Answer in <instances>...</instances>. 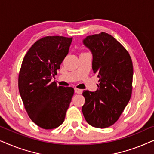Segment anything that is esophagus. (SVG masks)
Segmentation results:
<instances>
[{"instance_id":"obj_1","label":"esophagus","mask_w":154,"mask_h":154,"mask_svg":"<svg viewBox=\"0 0 154 154\" xmlns=\"http://www.w3.org/2000/svg\"><path fill=\"white\" fill-rule=\"evenodd\" d=\"M75 92L77 94H82V92H83V90L79 89V88H75Z\"/></svg>"}]
</instances>
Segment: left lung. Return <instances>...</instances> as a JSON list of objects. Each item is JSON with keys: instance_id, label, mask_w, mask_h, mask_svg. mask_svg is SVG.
Returning a JSON list of instances; mask_svg holds the SVG:
<instances>
[{"instance_id": "1", "label": "left lung", "mask_w": 154, "mask_h": 154, "mask_svg": "<svg viewBox=\"0 0 154 154\" xmlns=\"http://www.w3.org/2000/svg\"><path fill=\"white\" fill-rule=\"evenodd\" d=\"M92 54V70L99 78L95 92L84 90L82 107L88 124L108 128L119 119L131 97L133 66L129 53L108 33L102 32L83 40Z\"/></svg>"}]
</instances>
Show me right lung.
Returning a JSON list of instances; mask_svg holds the SVG:
<instances>
[{
	"label": "right lung",
	"instance_id": "obj_1",
	"mask_svg": "<svg viewBox=\"0 0 154 154\" xmlns=\"http://www.w3.org/2000/svg\"><path fill=\"white\" fill-rule=\"evenodd\" d=\"M72 38L46 36L31 46L19 74V91L33 123L43 129L57 128L64 122L74 93L71 87H58L51 80L69 53Z\"/></svg>",
	"mask_w": 154,
	"mask_h": 154
}]
</instances>
